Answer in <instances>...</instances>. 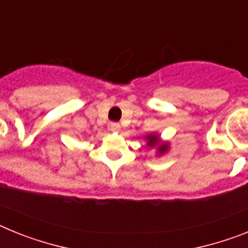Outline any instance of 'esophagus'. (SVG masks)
<instances>
[{
  "instance_id": "1",
  "label": "esophagus",
  "mask_w": 248,
  "mask_h": 248,
  "mask_svg": "<svg viewBox=\"0 0 248 248\" xmlns=\"http://www.w3.org/2000/svg\"><path fill=\"white\" fill-rule=\"evenodd\" d=\"M110 130L111 131H119L120 130V124L119 123H110Z\"/></svg>"
}]
</instances>
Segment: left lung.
<instances>
[{
  "label": "left lung",
  "mask_w": 248,
  "mask_h": 248,
  "mask_svg": "<svg viewBox=\"0 0 248 248\" xmlns=\"http://www.w3.org/2000/svg\"><path fill=\"white\" fill-rule=\"evenodd\" d=\"M146 139L149 140V141H148L149 146L157 145V143H159V138H157L156 135H149V137H146ZM165 150H168V144H159L160 154H163Z\"/></svg>",
  "instance_id": "obj_1"
}]
</instances>
